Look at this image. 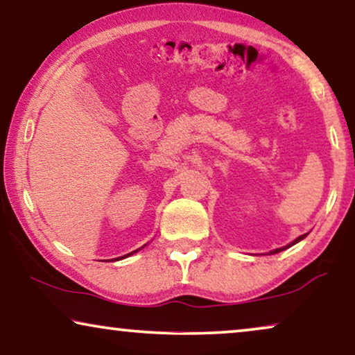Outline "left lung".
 Listing matches in <instances>:
<instances>
[{
  "label": "left lung",
  "mask_w": 355,
  "mask_h": 355,
  "mask_svg": "<svg viewBox=\"0 0 355 355\" xmlns=\"http://www.w3.org/2000/svg\"><path fill=\"white\" fill-rule=\"evenodd\" d=\"M306 236H307V233H306V234H301V236H299L297 239H294V241H293L291 244H288V246H284V248H278V249H275V251H272L270 254H277V252H279V251H283V249H286V248H289V246H293V244L299 243V241H301V239H304Z\"/></svg>",
  "instance_id": "left-lung-1"
}]
</instances>
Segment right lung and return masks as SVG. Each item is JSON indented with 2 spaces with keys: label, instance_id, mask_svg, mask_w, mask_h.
Returning <instances> with one entry per match:
<instances>
[{
  "label": "right lung",
  "instance_id": "obj_1",
  "mask_svg": "<svg viewBox=\"0 0 355 355\" xmlns=\"http://www.w3.org/2000/svg\"><path fill=\"white\" fill-rule=\"evenodd\" d=\"M133 252H137V251H133ZM133 252H130V254H127V256H132V254H133ZM127 256H123V257H127Z\"/></svg>",
  "mask_w": 355,
  "mask_h": 355
}]
</instances>
